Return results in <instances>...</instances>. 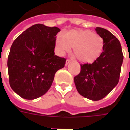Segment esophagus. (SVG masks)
I'll use <instances>...</instances> for the list:
<instances>
[{"mask_svg": "<svg viewBox=\"0 0 130 130\" xmlns=\"http://www.w3.org/2000/svg\"><path fill=\"white\" fill-rule=\"evenodd\" d=\"M70 62H71V61H70L69 59H67V60H66V62H65V65H67Z\"/></svg>", "mask_w": 130, "mask_h": 130, "instance_id": "obj_1", "label": "esophagus"}]
</instances>
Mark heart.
Instances as JSON below:
<instances>
[{
  "mask_svg": "<svg viewBox=\"0 0 130 130\" xmlns=\"http://www.w3.org/2000/svg\"><path fill=\"white\" fill-rule=\"evenodd\" d=\"M104 47L103 38L89 30L71 29L62 34L55 40V48L63 55L73 48V53L82 63H92L101 55Z\"/></svg>",
  "mask_w": 130,
  "mask_h": 130,
  "instance_id": "1",
  "label": "heart"
}]
</instances>
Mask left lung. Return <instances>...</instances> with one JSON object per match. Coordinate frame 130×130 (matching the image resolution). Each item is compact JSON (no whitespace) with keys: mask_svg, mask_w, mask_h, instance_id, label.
<instances>
[{"mask_svg":"<svg viewBox=\"0 0 130 130\" xmlns=\"http://www.w3.org/2000/svg\"><path fill=\"white\" fill-rule=\"evenodd\" d=\"M95 30L103 38V51L92 64L81 65V71L74 77L77 92L92 101L103 99L118 84L123 55L119 40L107 29Z\"/></svg>","mask_w":130,"mask_h":130,"instance_id":"8db88e82","label":"left lung"}]
</instances>
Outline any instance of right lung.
Here are the masks:
<instances>
[{
	"label": "right lung",
	"instance_id": "right-lung-1",
	"mask_svg": "<svg viewBox=\"0 0 130 130\" xmlns=\"http://www.w3.org/2000/svg\"><path fill=\"white\" fill-rule=\"evenodd\" d=\"M57 27L35 24L13 42L8 57L9 84L19 96L33 100L48 92L66 59L55 55Z\"/></svg>",
	"mask_w": 130,
	"mask_h": 130
}]
</instances>
